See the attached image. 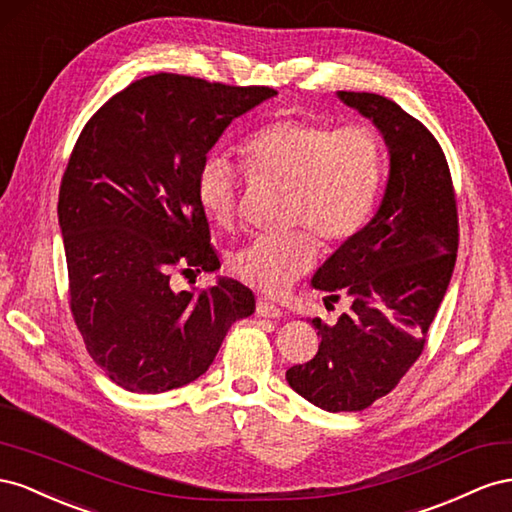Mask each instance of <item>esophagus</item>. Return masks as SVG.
I'll return each mask as SVG.
<instances>
[{"label": "esophagus", "mask_w": 512, "mask_h": 512, "mask_svg": "<svg viewBox=\"0 0 512 512\" xmlns=\"http://www.w3.org/2000/svg\"><path fill=\"white\" fill-rule=\"evenodd\" d=\"M257 315L259 317H270V319H276V317H281L283 315V311L279 309V306L276 304H272V302H268V300H264V298H259L257 300Z\"/></svg>", "instance_id": "1"}]
</instances>
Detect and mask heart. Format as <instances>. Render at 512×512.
<instances>
[{"mask_svg":"<svg viewBox=\"0 0 512 512\" xmlns=\"http://www.w3.org/2000/svg\"><path fill=\"white\" fill-rule=\"evenodd\" d=\"M242 156L253 182L285 186V227H304L326 248L358 236L382 191L384 148L364 126L334 128L311 118H279L246 137ZM240 186V173L225 154L210 152L201 160L195 193L214 225L231 227L236 221ZM309 233L255 238L233 253V274L264 294H283L315 264Z\"/></svg>","mask_w":512,"mask_h":512,"instance_id":"1","label":"heart"}]
</instances>
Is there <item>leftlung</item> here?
Listing matches in <instances>:
<instances>
[{
	"label": "left lung",
	"mask_w": 512,
	"mask_h": 512,
	"mask_svg": "<svg viewBox=\"0 0 512 512\" xmlns=\"http://www.w3.org/2000/svg\"><path fill=\"white\" fill-rule=\"evenodd\" d=\"M339 98L382 133L390 173L371 223L311 281L330 302L345 300L347 311L334 324L313 317L317 354L285 373L300 397L332 414L367 410L420 358L459 248L455 188L427 126L379 94L339 92Z\"/></svg>",
	"instance_id": "8db88e82"
}]
</instances>
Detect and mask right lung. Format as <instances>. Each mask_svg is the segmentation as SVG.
Returning a JSON list of instances; mask_svg holds the SVG:
<instances>
[{
	"label": "right lung",
	"instance_id": "1",
	"mask_svg": "<svg viewBox=\"0 0 512 512\" xmlns=\"http://www.w3.org/2000/svg\"><path fill=\"white\" fill-rule=\"evenodd\" d=\"M274 94L158 72L109 98L72 148L57 201L70 311L92 360L128 392L195 382L255 311L238 281L173 291L169 279L221 268L197 169L231 120Z\"/></svg>",
	"mask_w": 512,
	"mask_h": 512
}]
</instances>
